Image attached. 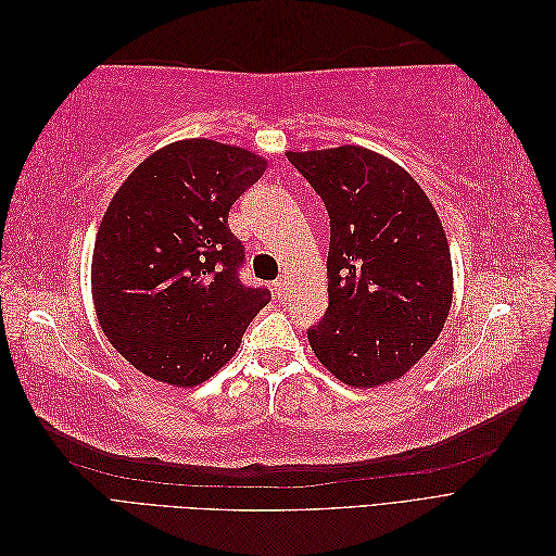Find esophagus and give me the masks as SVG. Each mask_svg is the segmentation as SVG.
<instances>
[{
	"instance_id": "34e87169",
	"label": "esophagus",
	"mask_w": 556,
	"mask_h": 556,
	"mask_svg": "<svg viewBox=\"0 0 556 556\" xmlns=\"http://www.w3.org/2000/svg\"><path fill=\"white\" fill-rule=\"evenodd\" d=\"M274 290H276V296H278V299H288L290 280H288V278H278V280L274 282Z\"/></svg>"
}]
</instances>
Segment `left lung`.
<instances>
[{"label": "left lung", "mask_w": 556, "mask_h": 556, "mask_svg": "<svg viewBox=\"0 0 556 556\" xmlns=\"http://www.w3.org/2000/svg\"><path fill=\"white\" fill-rule=\"evenodd\" d=\"M329 213V306L308 341L345 384L401 378L439 339L452 262L439 213L406 172L359 146L288 153Z\"/></svg>", "instance_id": "left-lung-1"}]
</instances>
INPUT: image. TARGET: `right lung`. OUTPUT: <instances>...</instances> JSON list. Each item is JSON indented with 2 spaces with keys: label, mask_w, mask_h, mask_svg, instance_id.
Masks as SVG:
<instances>
[{
  "label": "right lung",
  "mask_w": 556,
  "mask_h": 556,
  "mask_svg": "<svg viewBox=\"0 0 556 556\" xmlns=\"http://www.w3.org/2000/svg\"><path fill=\"white\" fill-rule=\"evenodd\" d=\"M264 169L250 150L188 139L143 160L111 199L92 296L109 341L141 374L178 387L208 380L271 301L243 285L245 248L227 225Z\"/></svg>",
  "instance_id": "add662e5"
}]
</instances>
